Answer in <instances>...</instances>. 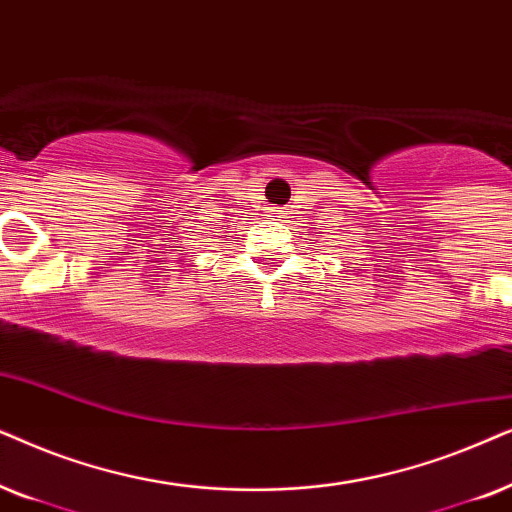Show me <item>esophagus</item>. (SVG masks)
Segmentation results:
<instances>
[{
    "label": "esophagus",
    "mask_w": 512,
    "mask_h": 512,
    "mask_svg": "<svg viewBox=\"0 0 512 512\" xmlns=\"http://www.w3.org/2000/svg\"><path fill=\"white\" fill-rule=\"evenodd\" d=\"M281 215H283V210H278V208L271 210V217H281Z\"/></svg>",
    "instance_id": "obj_1"
}]
</instances>
